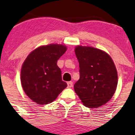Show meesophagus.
Wrapping results in <instances>:
<instances>
[{"mask_svg":"<svg viewBox=\"0 0 135 135\" xmlns=\"http://www.w3.org/2000/svg\"><path fill=\"white\" fill-rule=\"evenodd\" d=\"M73 85V83L72 82V81H68L67 82V87L69 88H72Z\"/></svg>","mask_w":135,"mask_h":135,"instance_id":"esophagus-1","label":"esophagus"}]
</instances>
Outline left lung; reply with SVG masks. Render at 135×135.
Wrapping results in <instances>:
<instances>
[{
  "label": "left lung",
  "instance_id": "1",
  "mask_svg": "<svg viewBox=\"0 0 135 135\" xmlns=\"http://www.w3.org/2000/svg\"><path fill=\"white\" fill-rule=\"evenodd\" d=\"M75 54L79 62L80 79L74 91L83 104L96 108L112 99L118 85L114 61L105 51L89 46H78Z\"/></svg>",
  "mask_w": 135,
  "mask_h": 135
}]
</instances>
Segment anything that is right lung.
I'll use <instances>...</instances> for the list:
<instances>
[{"mask_svg": "<svg viewBox=\"0 0 135 135\" xmlns=\"http://www.w3.org/2000/svg\"><path fill=\"white\" fill-rule=\"evenodd\" d=\"M66 51L64 45L51 44L37 47L26 58L21 67V82L32 101L42 105L52 103L66 88L57 65Z\"/></svg>", "mask_w": 135, "mask_h": 135, "instance_id": "add662e5", "label": "right lung"}]
</instances>
